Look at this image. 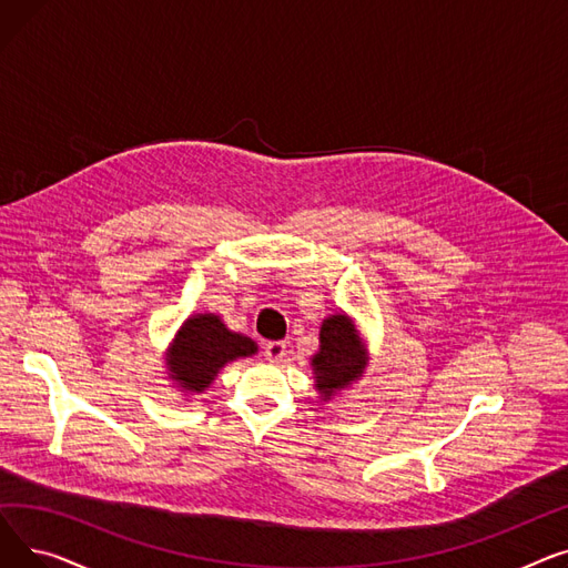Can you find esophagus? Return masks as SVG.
<instances>
[{
  "label": "esophagus",
  "mask_w": 568,
  "mask_h": 568,
  "mask_svg": "<svg viewBox=\"0 0 568 568\" xmlns=\"http://www.w3.org/2000/svg\"><path fill=\"white\" fill-rule=\"evenodd\" d=\"M264 356H266L268 362H281L283 356H285V343H281V341L266 343V347H264Z\"/></svg>",
  "instance_id": "34e87169"
}]
</instances>
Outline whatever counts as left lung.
Segmentation results:
<instances>
[{
  "label": "left lung",
  "instance_id": "left-lung-1",
  "mask_svg": "<svg viewBox=\"0 0 568 568\" xmlns=\"http://www.w3.org/2000/svg\"><path fill=\"white\" fill-rule=\"evenodd\" d=\"M368 364L366 345L354 322L345 315H329L320 326V349L311 366L322 400H332L338 392L359 379Z\"/></svg>",
  "mask_w": 568,
  "mask_h": 568
}]
</instances>
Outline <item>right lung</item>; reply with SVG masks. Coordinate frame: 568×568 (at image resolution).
<instances>
[{"instance_id":"1","label":"right lung","mask_w":568,"mask_h":568,"mask_svg":"<svg viewBox=\"0 0 568 568\" xmlns=\"http://www.w3.org/2000/svg\"><path fill=\"white\" fill-rule=\"evenodd\" d=\"M255 352V341L230 332L219 315L197 313L176 332L165 354V366L170 379L184 394H202L223 366Z\"/></svg>"}]
</instances>
